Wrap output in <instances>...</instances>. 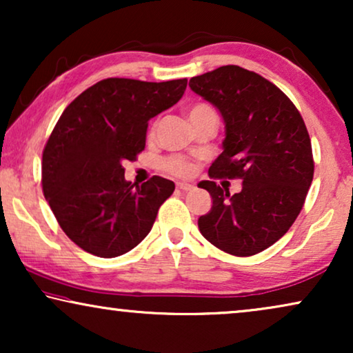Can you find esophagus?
I'll return each mask as SVG.
<instances>
[{
	"label": "esophagus",
	"instance_id": "34e87169",
	"mask_svg": "<svg viewBox=\"0 0 353 353\" xmlns=\"http://www.w3.org/2000/svg\"><path fill=\"white\" fill-rule=\"evenodd\" d=\"M176 188L180 191H191L194 186L190 185V183H176Z\"/></svg>",
	"mask_w": 353,
	"mask_h": 353
}]
</instances>
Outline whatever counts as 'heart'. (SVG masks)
Wrapping results in <instances>:
<instances>
[{
  "label": "heart",
  "mask_w": 353,
  "mask_h": 353,
  "mask_svg": "<svg viewBox=\"0 0 353 353\" xmlns=\"http://www.w3.org/2000/svg\"><path fill=\"white\" fill-rule=\"evenodd\" d=\"M207 114H215L214 109L207 104H194L188 109V117H190L191 122L199 117H204ZM163 168H165L168 173H172V175L188 176L191 175L192 172V163L181 157H167L165 161H163Z\"/></svg>",
  "instance_id": "heart-1"
}]
</instances>
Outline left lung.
Wrapping results in <instances>:
<instances>
[{"mask_svg":"<svg viewBox=\"0 0 353 353\" xmlns=\"http://www.w3.org/2000/svg\"><path fill=\"white\" fill-rule=\"evenodd\" d=\"M191 90L220 110L223 152L210 178H239L230 194L215 181H201L212 196L199 216L202 236L226 254L249 257L283 238L305 202L313 180L312 143L292 101L272 81L239 65H223L192 77Z\"/></svg>","mask_w":353,"mask_h":353,"instance_id":"8db88e82","label":"left lung"}]
</instances>
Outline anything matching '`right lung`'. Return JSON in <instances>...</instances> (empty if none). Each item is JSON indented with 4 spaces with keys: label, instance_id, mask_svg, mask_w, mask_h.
I'll return each instance as SVG.
<instances>
[{
    "label": "right lung",
    "instance_id": "1",
    "mask_svg": "<svg viewBox=\"0 0 353 353\" xmlns=\"http://www.w3.org/2000/svg\"><path fill=\"white\" fill-rule=\"evenodd\" d=\"M186 79H105L67 105L48 139L41 185L62 231L86 252L112 259L141 243L175 183L125 180V161L146 146L148 122L181 99Z\"/></svg>",
    "mask_w": 353,
    "mask_h": 353
}]
</instances>
